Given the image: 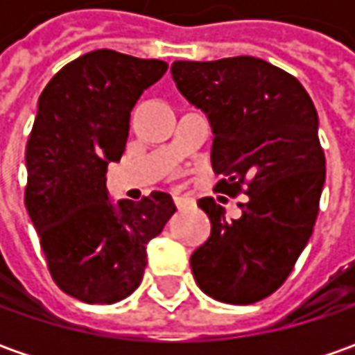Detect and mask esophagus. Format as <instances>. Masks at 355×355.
<instances>
[{
    "label": "esophagus",
    "instance_id": "esophagus-1",
    "mask_svg": "<svg viewBox=\"0 0 355 355\" xmlns=\"http://www.w3.org/2000/svg\"><path fill=\"white\" fill-rule=\"evenodd\" d=\"M173 201H175L178 209H191V207H196V199L187 198V196H175Z\"/></svg>",
    "mask_w": 355,
    "mask_h": 355
}]
</instances>
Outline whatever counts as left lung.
Returning <instances> with one entry per match:
<instances>
[{
    "instance_id": "left-lung-1",
    "label": "left lung",
    "mask_w": 355,
    "mask_h": 355,
    "mask_svg": "<svg viewBox=\"0 0 355 355\" xmlns=\"http://www.w3.org/2000/svg\"><path fill=\"white\" fill-rule=\"evenodd\" d=\"M171 76L209 118L217 189L233 198L245 185L249 196L233 221L213 198L199 199L211 235L191 254L193 279L215 300L259 302L291 275L318 217V112L293 75L257 57L175 61Z\"/></svg>"
}]
</instances>
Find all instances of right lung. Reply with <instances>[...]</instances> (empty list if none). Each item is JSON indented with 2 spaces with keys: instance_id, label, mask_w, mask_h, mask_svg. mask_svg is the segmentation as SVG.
<instances>
[{
  "instance_id": "obj_1",
  "label": "right lung",
  "mask_w": 355,
  "mask_h": 355,
  "mask_svg": "<svg viewBox=\"0 0 355 355\" xmlns=\"http://www.w3.org/2000/svg\"><path fill=\"white\" fill-rule=\"evenodd\" d=\"M166 71L157 59L98 49L64 64L39 96L25 152V207L53 280L83 302L112 304L134 293L146 245L175 211L164 191L114 205L106 189L134 104Z\"/></svg>"
}]
</instances>
